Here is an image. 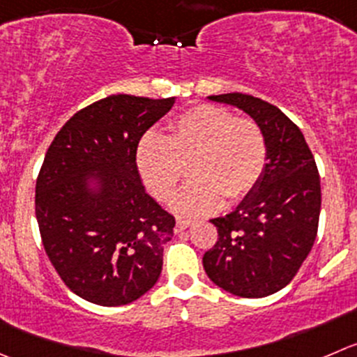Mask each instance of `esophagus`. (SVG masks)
Here are the masks:
<instances>
[{
    "label": "esophagus",
    "instance_id": "1",
    "mask_svg": "<svg viewBox=\"0 0 357 357\" xmlns=\"http://www.w3.org/2000/svg\"><path fill=\"white\" fill-rule=\"evenodd\" d=\"M190 225H192V221H190V220H178V221H176L174 231H176V234H179V231L186 230V228H188Z\"/></svg>",
    "mask_w": 357,
    "mask_h": 357
}]
</instances>
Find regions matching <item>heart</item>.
<instances>
[{"label": "heart", "mask_w": 357, "mask_h": 357, "mask_svg": "<svg viewBox=\"0 0 357 357\" xmlns=\"http://www.w3.org/2000/svg\"><path fill=\"white\" fill-rule=\"evenodd\" d=\"M266 139L249 116L230 109L199 105L176 116L167 134L143 136L136 164L148 192L158 202H171L190 167V181L174 202L185 216L214 213L223 204L244 199L261 178L266 165Z\"/></svg>", "instance_id": "1"}]
</instances>
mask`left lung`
<instances>
[{
  "mask_svg": "<svg viewBox=\"0 0 357 357\" xmlns=\"http://www.w3.org/2000/svg\"><path fill=\"white\" fill-rule=\"evenodd\" d=\"M248 113L266 139L258 185L227 216L211 220L218 241L204 255L207 278L242 298H263L291 282L317 235L321 181L302 130L271 102L252 96H209Z\"/></svg>",
  "mask_w": 357,
  "mask_h": 357,
  "instance_id": "obj_1",
  "label": "left lung"
}]
</instances>
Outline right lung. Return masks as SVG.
<instances>
[{"label": "right lung", "mask_w": 357, "mask_h": 357, "mask_svg": "<svg viewBox=\"0 0 357 357\" xmlns=\"http://www.w3.org/2000/svg\"><path fill=\"white\" fill-rule=\"evenodd\" d=\"M172 105L108 96L76 112L48 146L34 197L41 242L62 282L86 302L126 305L160 278L176 220L144 190L136 150ZM94 172L98 194L82 178Z\"/></svg>", "instance_id": "obj_1"}]
</instances>
